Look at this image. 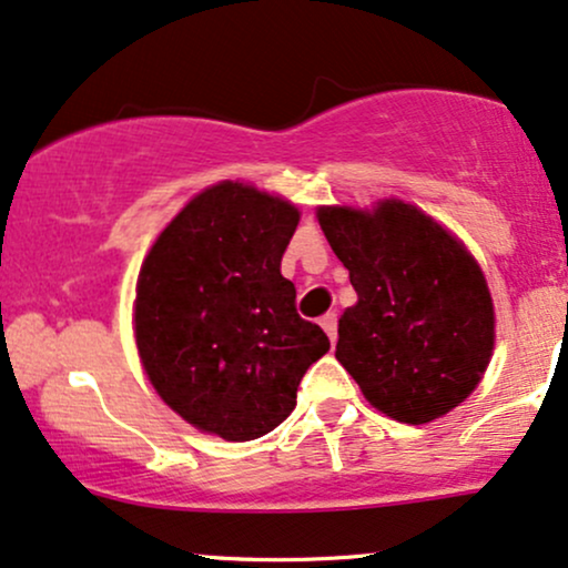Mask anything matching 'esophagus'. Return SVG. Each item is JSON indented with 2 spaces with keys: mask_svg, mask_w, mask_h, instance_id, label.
Segmentation results:
<instances>
[{
  "mask_svg": "<svg viewBox=\"0 0 568 568\" xmlns=\"http://www.w3.org/2000/svg\"><path fill=\"white\" fill-rule=\"evenodd\" d=\"M321 326H324V332L328 334V339L337 342V316H334V313H326V316L321 318Z\"/></svg>",
  "mask_w": 568,
  "mask_h": 568,
  "instance_id": "1",
  "label": "esophagus"
}]
</instances>
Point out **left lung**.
Listing matches in <instances>:
<instances>
[{
    "label": "left lung",
    "instance_id": "obj_1",
    "mask_svg": "<svg viewBox=\"0 0 568 568\" xmlns=\"http://www.w3.org/2000/svg\"><path fill=\"white\" fill-rule=\"evenodd\" d=\"M318 223L358 292L339 318L337 361L366 400L403 424L464 403L495 342L493 297L464 244L400 200L371 213L321 207Z\"/></svg>",
    "mask_w": 568,
    "mask_h": 568
}]
</instances>
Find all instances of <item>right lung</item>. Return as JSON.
<instances>
[{
  "mask_svg": "<svg viewBox=\"0 0 568 568\" xmlns=\"http://www.w3.org/2000/svg\"><path fill=\"white\" fill-rule=\"evenodd\" d=\"M297 221L286 200L223 181L168 223L139 273L136 347L152 387L229 443L276 429L328 349L282 276Z\"/></svg>",
  "mask_w": 568,
  "mask_h": 568,
  "instance_id": "right-lung-1",
  "label": "right lung"
}]
</instances>
